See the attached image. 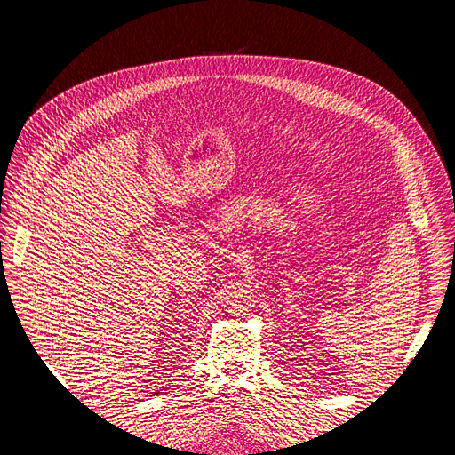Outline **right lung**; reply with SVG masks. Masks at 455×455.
I'll return each instance as SVG.
<instances>
[{
  "mask_svg": "<svg viewBox=\"0 0 455 455\" xmlns=\"http://www.w3.org/2000/svg\"><path fill=\"white\" fill-rule=\"evenodd\" d=\"M155 394H156V392H155Z\"/></svg>",
  "mask_w": 455,
  "mask_h": 455,
  "instance_id": "obj_1",
  "label": "right lung"
}]
</instances>
